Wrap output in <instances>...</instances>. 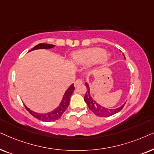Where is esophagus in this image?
Returning a JSON list of instances; mask_svg holds the SVG:
<instances>
[{
  "instance_id": "1",
  "label": "esophagus",
  "mask_w": 154,
  "mask_h": 154,
  "mask_svg": "<svg viewBox=\"0 0 154 154\" xmlns=\"http://www.w3.org/2000/svg\"><path fill=\"white\" fill-rule=\"evenodd\" d=\"M82 82H83V81L81 79H77V80H76V81L75 82V84H74V86H75V87H77V86H78V85H81V84H82Z\"/></svg>"
}]
</instances>
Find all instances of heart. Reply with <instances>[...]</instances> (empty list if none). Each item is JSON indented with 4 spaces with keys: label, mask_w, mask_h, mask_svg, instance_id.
<instances>
[{
    "label": "heart",
    "mask_w": 154,
    "mask_h": 154,
    "mask_svg": "<svg viewBox=\"0 0 154 154\" xmlns=\"http://www.w3.org/2000/svg\"><path fill=\"white\" fill-rule=\"evenodd\" d=\"M110 56L101 48H91L77 51L72 54V61L76 65L85 66L96 63H105Z\"/></svg>",
    "instance_id": "b5f03b06"
}]
</instances>
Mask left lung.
<instances>
[{
    "instance_id": "left-lung-1",
    "label": "left lung",
    "mask_w": 154,
    "mask_h": 154,
    "mask_svg": "<svg viewBox=\"0 0 154 154\" xmlns=\"http://www.w3.org/2000/svg\"><path fill=\"white\" fill-rule=\"evenodd\" d=\"M124 56V54H122ZM124 58H125V57L124 56ZM86 87H87V92H86V94L85 96V98H84V100L86 102V103L87 104L88 108H89L90 110H91L92 112H94L96 116L98 117H108L111 116L112 115H115L117 112L120 111L122 108H123L125 104L119 107L118 108H115V109H111V108H108L106 107H103L102 105H100L99 103L96 102V101L92 98L91 96V94H90V89L89 85H88L87 83H85Z\"/></svg>"
}]
</instances>
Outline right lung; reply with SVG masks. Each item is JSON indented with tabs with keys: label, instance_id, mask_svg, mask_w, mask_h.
I'll use <instances>...</instances> for the list:
<instances>
[{
	"label": "right lung",
	"instance_id": "1",
	"mask_svg": "<svg viewBox=\"0 0 154 154\" xmlns=\"http://www.w3.org/2000/svg\"><path fill=\"white\" fill-rule=\"evenodd\" d=\"M55 46V45L53 44H39L36 45L34 47V48L31 49L29 51L36 50V49H49L52 48ZM74 90H75V87H74L73 84L72 85L69 86V87L66 90L65 93L63 95V99L61 101L60 105L58 106V108H56V109L53 110V111L48 113H38L34 111H32V110H30L29 108H28L25 106L26 109L28 110L29 112L34 117V118H37L38 120H42V121L44 122H51V121H55V120H58L59 118L62 116L65 110H66L67 108L68 107L69 103V100H70V97L72 94Z\"/></svg>",
	"mask_w": 154,
	"mask_h": 154
}]
</instances>
